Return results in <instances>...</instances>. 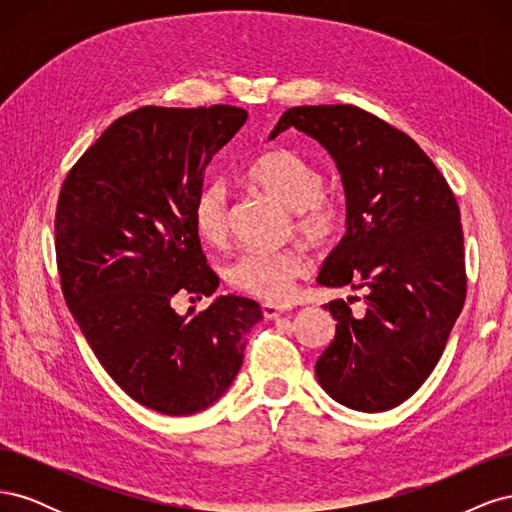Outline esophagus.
I'll return each mask as SVG.
<instances>
[{
    "label": "esophagus",
    "mask_w": 512,
    "mask_h": 512,
    "mask_svg": "<svg viewBox=\"0 0 512 512\" xmlns=\"http://www.w3.org/2000/svg\"><path fill=\"white\" fill-rule=\"evenodd\" d=\"M290 309H292L290 305H282V303H262V316L271 320V318H277L282 314H288Z\"/></svg>",
    "instance_id": "obj_1"
}]
</instances>
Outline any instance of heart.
I'll return each mask as SVG.
<instances>
[{"mask_svg":"<svg viewBox=\"0 0 512 512\" xmlns=\"http://www.w3.org/2000/svg\"><path fill=\"white\" fill-rule=\"evenodd\" d=\"M245 181L290 209L292 228L318 247L333 245L348 226V207L342 194L322 188L324 175L316 162L290 147H267L245 166ZM198 237L209 245H222L230 232V198L222 181H211L198 190L192 207ZM307 271L301 250H247L226 267L232 288L258 299H280L292 282Z\"/></svg>","mask_w":512,"mask_h":512,"instance_id":"obj_1","label":"heart"}]
</instances>
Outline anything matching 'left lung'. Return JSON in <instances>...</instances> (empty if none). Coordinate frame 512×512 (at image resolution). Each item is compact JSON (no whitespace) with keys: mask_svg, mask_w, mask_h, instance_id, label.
Wrapping results in <instances>:
<instances>
[{"mask_svg":"<svg viewBox=\"0 0 512 512\" xmlns=\"http://www.w3.org/2000/svg\"><path fill=\"white\" fill-rule=\"evenodd\" d=\"M288 128L327 147L346 190L348 230L318 282L367 292L324 305L337 324L318 382L352 410H391L427 380L466 303L455 194L416 141L365 108L294 106L271 138Z\"/></svg>","mask_w":512,"mask_h":512,"instance_id":"obj_1","label":"left lung"}]
</instances>
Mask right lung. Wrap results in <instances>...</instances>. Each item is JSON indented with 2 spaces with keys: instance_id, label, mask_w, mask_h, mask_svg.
I'll list each match as a JSON object with an SVG mask.
<instances>
[{
  "instance_id": "right-lung-1",
  "label": "right lung",
  "mask_w": 512,
  "mask_h": 512,
  "mask_svg": "<svg viewBox=\"0 0 512 512\" xmlns=\"http://www.w3.org/2000/svg\"><path fill=\"white\" fill-rule=\"evenodd\" d=\"M245 119L230 104L136 108L61 185L55 256L66 305L106 374L160 414H194L222 397L262 320L256 301L235 294L194 318L170 305L218 288L192 207L211 158Z\"/></svg>"
}]
</instances>
